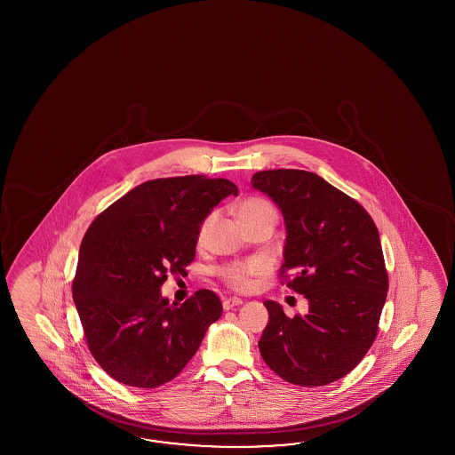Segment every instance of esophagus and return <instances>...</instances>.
<instances>
[{
    "label": "esophagus",
    "mask_w": 455,
    "mask_h": 455,
    "mask_svg": "<svg viewBox=\"0 0 455 455\" xmlns=\"http://www.w3.org/2000/svg\"><path fill=\"white\" fill-rule=\"evenodd\" d=\"M243 300L242 299H238V297H230V299H223V308L225 310H232L234 307H238V305H242Z\"/></svg>",
    "instance_id": "esophagus-1"
}]
</instances>
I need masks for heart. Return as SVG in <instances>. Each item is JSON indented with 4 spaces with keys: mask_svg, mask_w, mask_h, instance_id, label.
Listing matches in <instances>:
<instances>
[{
    "mask_svg": "<svg viewBox=\"0 0 455 455\" xmlns=\"http://www.w3.org/2000/svg\"><path fill=\"white\" fill-rule=\"evenodd\" d=\"M267 212H275L268 202H265L262 198H247L238 207V219H240V221L251 220V219H255L262 213H267ZM212 220H213V215H210L204 220L202 227H200V232H198V240L205 238L208 227L212 225ZM260 270H262V267L259 262L228 263V265L221 267L219 270V275L228 287L238 290V291H243V290L250 287L251 276L257 275Z\"/></svg>",
    "mask_w": 455,
    "mask_h": 455,
    "instance_id": "heart-1",
    "label": "heart"
}]
</instances>
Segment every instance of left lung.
Instances as JSON below:
<instances>
[{"instance_id": "left-lung-1", "label": "left lung", "mask_w": 455, "mask_h": 455, "mask_svg": "<svg viewBox=\"0 0 455 455\" xmlns=\"http://www.w3.org/2000/svg\"><path fill=\"white\" fill-rule=\"evenodd\" d=\"M251 187L282 210L287 238L280 276L308 300V314L287 317L267 300L259 342L265 363L283 380L327 386L352 372L379 331L388 290L372 217L354 198L305 170H265Z\"/></svg>"}]
</instances>
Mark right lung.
I'll list each match as a JSON object with an SVG mask.
<instances>
[{"label":"right lung","mask_w":455,"mask_h":455,"mask_svg":"<svg viewBox=\"0 0 455 455\" xmlns=\"http://www.w3.org/2000/svg\"><path fill=\"white\" fill-rule=\"evenodd\" d=\"M238 195L230 180L187 175L145 181L101 212L83 236L73 300L88 348L124 386L173 380L221 315L212 290L183 303L162 297L185 274L212 208Z\"/></svg>","instance_id":"1"}]
</instances>
